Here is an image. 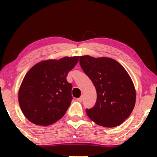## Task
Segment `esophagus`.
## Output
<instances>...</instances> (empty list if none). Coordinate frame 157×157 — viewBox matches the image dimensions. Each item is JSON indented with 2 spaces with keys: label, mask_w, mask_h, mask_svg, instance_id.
<instances>
[{
  "label": "esophagus",
  "mask_w": 157,
  "mask_h": 157,
  "mask_svg": "<svg viewBox=\"0 0 157 157\" xmlns=\"http://www.w3.org/2000/svg\"><path fill=\"white\" fill-rule=\"evenodd\" d=\"M77 101H79V102H81L83 101V96H81L80 98H77Z\"/></svg>",
  "instance_id": "34e87169"
}]
</instances>
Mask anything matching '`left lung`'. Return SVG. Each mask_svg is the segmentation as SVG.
<instances>
[{
  "label": "left lung",
  "instance_id": "obj_1",
  "mask_svg": "<svg viewBox=\"0 0 157 157\" xmlns=\"http://www.w3.org/2000/svg\"><path fill=\"white\" fill-rule=\"evenodd\" d=\"M80 65L97 93L95 106L86 110L88 117L104 127L121 124L136 103V90L127 71L119 62L107 57L81 56Z\"/></svg>",
  "mask_w": 157,
  "mask_h": 157
}]
</instances>
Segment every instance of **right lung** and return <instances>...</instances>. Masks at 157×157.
<instances>
[{
  "mask_svg": "<svg viewBox=\"0 0 157 157\" xmlns=\"http://www.w3.org/2000/svg\"><path fill=\"white\" fill-rule=\"evenodd\" d=\"M79 56L48 59L36 63L25 74L18 91V102L25 118L34 124L48 126L65 114L72 100L68 73Z\"/></svg>",
  "mask_w": 157,
  "mask_h": 157,
  "instance_id": "right-lung-1",
  "label": "right lung"
}]
</instances>
